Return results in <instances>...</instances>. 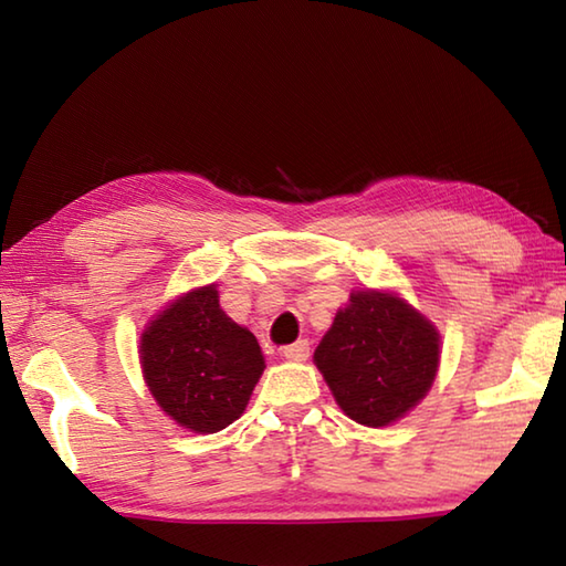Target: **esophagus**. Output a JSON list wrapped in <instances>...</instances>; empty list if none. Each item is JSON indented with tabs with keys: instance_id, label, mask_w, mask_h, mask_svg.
Here are the masks:
<instances>
[{
	"instance_id": "obj_1",
	"label": "esophagus",
	"mask_w": 566,
	"mask_h": 566,
	"mask_svg": "<svg viewBox=\"0 0 566 566\" xmlns=\"http://www.w3.org/2000/svg\"><path fill=\"white\" fill-rule=\"evenodd\" d=\"M282 354H284V359H290V361H306L310 359V342L296 339L294 344H286Z\"/></svg>"
}]
</instances>
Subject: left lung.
I'll use <instances>...</instances> for the list:
<instances>
[{"instance_id":"1","label":"left lung","mask_w":566,"mask_h":566,"mask_svg":"<svg viewBox=\"0 0 566 566\" xmlns=\"http://www.w3.org/2000/svg\"><path fill=\"white\" fill-rule=\"evenodd\" d=\"M344 415L387 427L427 397L439 367V332L391 292H352L314 349Z\"/></svg>"}]
</instances>
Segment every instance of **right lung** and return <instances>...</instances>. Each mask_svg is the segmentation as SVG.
<instances>
[{"label": "right lung", "instance_id": "right-lung-1", "mask_svg": "<svg viewBox=\"0 0 566 566\" xmlns=\"http://www.w3.org/2000/svg\"><path fill=\"white\" fill-rule=\"evenodd\" d=\"M145 381L165 415L197 434L242 417L264 371L260 342L227 317L217 284L171 302L139 339Z\"/></svg>", "mask_w": 566, "mask_h": 566}]
</instances>
